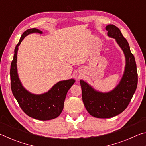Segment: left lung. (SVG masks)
Returning <instances> with one entry per match:
<instances>
[{"label": "left lung", "mask_w": 146, "mask_h": 146, "mask_svg": "<svg viewBox=\"0 0 146 146\" xmlns=\"http://www.w3.org/2000/svg\"><path fill=\"white\" fill-rule=\"evenodd\" d=\"M106 29L108 35L115 38L123 51L125 67L120 83L110 92H99L84 80L80 81L86 109L91 116L98 118H111L122 113L129 105L138 84L137 64L127 40L119 28L113 24L107 26Z\"/></svg>", "instance_id": "left-lung-1"}]
</instances>
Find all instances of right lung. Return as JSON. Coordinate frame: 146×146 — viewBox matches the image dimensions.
Segmentation results:
<instances>
[{
	"instance_id": "1",
	"label": "right lung",
	"mask_w": 146,
	"mask_h": 146,
	"mask_svg": "<svg viewBox=\"0 0 146 146\" xmlns=\"http://www.w3.org/2000/svg\"><path fill=\"white\" fill-rule=\"evenodd\" d=\"M33 33H42V31L36 28L27 29L22 35L15 48V54L10 68L11 91L20 107L29 117L39 120H52L58 117L62 111L66 95L75 80L70 79L60 81L48 92L41 95L29 93L22 86L17 70V51L24 37Z\"/></svg>"
}]
</instances>
